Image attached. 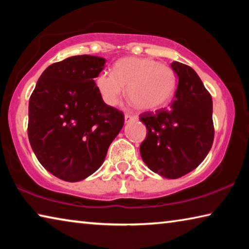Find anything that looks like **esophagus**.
Returning <instances> with one entry per match:
<instances>
[{
    "label": "esophagus",
    "instance_id": "obj_1",
    "mask_svg": "<svg viewBox=\"0 0 249 249\" xmlns=\"http://www.w3.org/2000/svg\"><path fill=\"white\" fill-rule=\"evenodd\" d=\"M134 120H136V117L133 116V115H129V114H125V115H124L125 123H129L130 121H134Z\"/></svg>",
    "mask_w": 249,
    "mask_h": 249
}]
</instances>
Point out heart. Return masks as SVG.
<instances>
[{
	"label": "heart",
	"instance_id": "obj_1",
	"mask_svg": "<svg viewBox=\"0 0 249 249\" xmlns=\"http://www.w3.org/2000/svg\"><path fill=\"white\" fill-rule=\"evenodd\" d=\"M96 88L104 103L115 107L126 96L141 111H154L165 105L176 88L171 67L151 58L126 57L114 65V72L104 70L96 77Z\"/></svg>",
	"mask_w": 249,
	"mask_h": 249
}]
</instances>
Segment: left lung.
Segmentation results:
<instances>
[{"label": "left lung", "mask_w": 249, "mask_h": 249, "mask_svg": "<svg viewBox=\"0 0 249 249\" xmlns=\"http://www.w3.org/2000/svg\"><path fill=\"white\" fill-rule=\"evenodd\" d=\"M178 88L169 108L145 112L140 120L147 135L140 147L151 171L169 179L189 174L203 161L212 147V96L191 67L174 61Z\"/></svg>", "instance_id": "8db88e82"}]
</instances>
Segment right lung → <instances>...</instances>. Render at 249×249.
Returning <instances> with one entry per match:
<instances>
[{
	"mask_svg": "<svg viewBox=\"0 0 249 249\" xmlns=\"http://www.w3.org/2000/svg\"><path fill=\"white\" fill-rule=\"evenodd\" d=\"M105 61L81 54L54 62L29 99V142L41 166L61 180L77 182L98 170L124 125L123 113L104 103L94 81Z\"/></svg>",
	"mask_w": 249,
	"mask_h": 249,
	"instance_id": "right-lung-1",
	"label": "right lung"
}]
</instances>
